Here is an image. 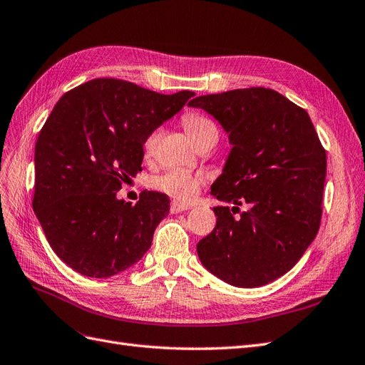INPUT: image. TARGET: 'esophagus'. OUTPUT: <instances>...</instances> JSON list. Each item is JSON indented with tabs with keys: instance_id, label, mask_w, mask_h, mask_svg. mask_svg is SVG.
I'll return each instance as SVG.
<instances>
[{
	"instance_id": "34e87169",
	"label": "esophagus",
	"mask_w": 365,
	"mask_h": 365,
	"mask_svg": "<svg viewBox=\"0 0 365 365\" xmlns=\"http://www.w3.org/2000/svg\"><path fill=\"white\" fill-rule=\"evenodd\" d=\"M188 210H190L188 205H183V203H179V202H173L171 206H170V212L171 214H179V212L188 211Z\"/></svg>"
}]
</instances>
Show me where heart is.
I'll use <instances>...</instances> for the list:
<instances>
[{
	"instance_id": "obj_1",
	"label": "heart",
	"mask_w": 365,
	"mask_h": 365,
	"mask_svg": "<svg viewBox=\"0 0 365 365\" xmlns=\"http://www.w3.org/2000/svg\"><path fill=\"white\" fill-rule=\"evenodd\" d=\"M183 125L197 145H200L205 139L217 134V128L212 123V120H210L207 118H205L203 114L195 113V111L183 114ZM158 139H159V130H154L148 134L147 139L143 142L145 154L148 155L153 153L155 143H158ZM203 185H205V179L202 175L192 174L190 171L179 170V168L165 171L159 175H155L153 179L154 190H158L180 202H190L192 197H195V194L202 190Z\"/></svg>"
}]
</instances>
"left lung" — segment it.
Instances as JSON below:
<instances>
[{
  "label": "left lung",
  "mask_w": 365,
  "mask_h": 365,
  "mask_svg": "<svg viewBox=\"0 0 365 365\" xmlns=\"http://www.w3.org/2000/svg\"><path fill=\"white\" fill-rule=\"evenodd\" d=\"M188 106L212 114L232 145L211 194L234 207H214L215 227L197 254L229 284L264 286L289 272L318 234L326 150L307 111L272 88L199 96ZM242 204L250 210L240 212Z\"/></svg>",
  "instance_id": "1"
}]
</instances>
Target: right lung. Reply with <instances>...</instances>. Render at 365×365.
Returning <instances> with one entry per match:
<instances>
[{
	"mask_svg": "<svg viewBox=\"0 0 365 365\" xmlns=\"http://www.w3.org/2000/svg\"><path fill=\"white\" fill-rule=\"evenodd\" d=\"M192 96L98 78L67 91L51 110L35 145L32 205L48 245L73 270L108 278L148 251L170 199L143 191L131 205L116 191L142 171L148 134Z\"/></svg>",
	"mask_w": 365,
	"mask_h": 365,
	"instance_id": "right-lung-1",
	"label": "right lung"
}]
</instances>
